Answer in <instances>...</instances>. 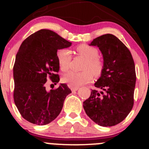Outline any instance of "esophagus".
Returning <instances> with one entry per match:
<instances>
[{
    "label": "esophagus",
    "mask_w": 149,
    "mask_h": 149,
    "mask_svg": "<svg viewBox=\"0 0 149 149\" xmlns=\"http://www.w3.org/2000/svg\"><path fill=\"white\" fill-rule=\"evenodd\" d=\"M68 86L69 87L70 89L71 90V91H76V90H78V87H75V86H72L71 85H68Z\"/></svg>",
    "instance_id": "1"
}]
</instances>
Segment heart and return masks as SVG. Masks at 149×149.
<instances>
[{"label": "heart", "instance_id": "b5f03b06", "mask_svg": "<svg viewBox=\"0 0 149 149\" xmlns=\"http://www.w3.org/2000/svg\"><path fill=\"white\" fill-rule=\"evenodd\" d=\"M76 51L78 55L85 59L82 66L83 71L78 73L69 72L65 74L62 78L64 83L77 87L90 83L93 76L95 78L102 76L104 70V63L98 57V49L88 44H81L77 46ZM57 58L61 69L63 71H69L72 60L71 51L68 49H59L57 53Z\"/></svg>", "mask_w": 149, "mask_h": 149}]
</instances>
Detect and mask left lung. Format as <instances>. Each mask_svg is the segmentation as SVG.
Listing matches in <instances>:
<instances>
[{
	"mask_svg": "<svg viewBox=\"0 0 149 149\" xmlns=\"http://www.w3.org/2000/svg\"><path fill=\"white\" fill-rule=\"evenodd\" d=\"M90 45L97 46L102 52L104 70L95 84L100 90H92L83 108L95 123L111 127L122 122L134 105V59L129 49L112 34L96 38Z\"/></svg>",
	"mask_w": 149,
	"mask_h": 149,
	"instance_id": "8db88e82",
	"label": "left lung"
}]
</instances>
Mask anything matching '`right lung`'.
I'll return each instance as SVG.
<instances>
[{"mask_svg": "<svg viewBox=\"0 0 149 149\" xmlns=\"http://www.w3.org/2000/svg\"><path fill=\"white\" fill-rule=\"evenodd\" d=\"M71 45L47 29L31 34L20 45L13 66V98L19 112L29 122L45 125L60 113L71 90L65 83L50 91L45 85L48 78L54 85L59 81L57 50Z\"/></svg>", "mask_w": 149, "mask_h": 149, "instance_id": "obj_1", "label": "right lung"}]
</instances>
